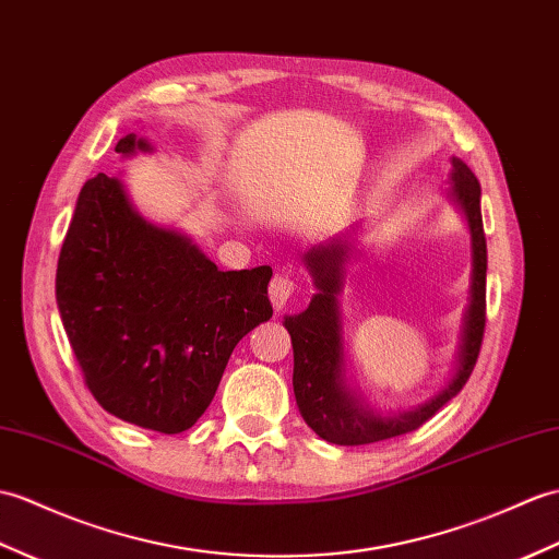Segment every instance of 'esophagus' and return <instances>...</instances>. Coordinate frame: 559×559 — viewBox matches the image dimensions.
<instances>
[{
	"label": "esophagus",
	"instance_id": "esophagus-1",
	"mask_svg": "<svg viewBox=\"0 0 559 559\" xmlns=\"http://www.w3.org/2000/svg\"><path fill=\"white\" fill-rule=\"evenodd\" d=\"M295 288H297L295 278L290 274H285V271H278V274L271 278V285H269L271 305H274L276 309H281L295 295Z\"/></svg>",
	"mask_w": 559,
	"mask_h": 559
}]
</instances>
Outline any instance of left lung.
Returning a JSON list of instances; mask_svg holds the SVG:
<instances>
[{
  "label": "left lung",
  "instance_id": "8db88e82",
  "mask_svg": "<svg viewBox=\"0 0 559 559\" xmlns=\"http://www.w3.org/2000/svg\"><path fill=\"white\" fill-rule=\"evenodd\" d=\"M452 174V194L460 202L472 228L474 248V278L472 305L466 311L464 341L460 353V367L452 381L433 400L421 407L397 414L393 419H381L361 409L343 385V343H341V311L338 293L343 285V264L349 248L343 240H335L321 248L309 250L305 262L319 293L311 297L309 307L297 317H285V329L293 341V388L295 400L305 421L314 428L317 436L335 445H369L379 440L395 438L417 431L433 414L455 397L476 367L486 331V233L481 218V186L472 168L455 159Z\"/></svg>",
  "mask_w": 559,
  "mask_h": 559
}]
</instances>
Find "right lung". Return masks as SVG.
<instances>
[{"label": "right lung", "instance_id": "add662e5", "mask_svg": "<svg viewBox=\"0 0 559 559\" xmlns=\"http://www.w3.org/2000/svg\"><path fill=\"white\" fill-rule=\"evenodd\" d=\"M133 133L116 152L147 150ZM271 266L218 271L188 238L145 224L116 178L78 194L57 305L87 391L114 417L180 433L212 405L233 347L274 314Z\"/></svg>", "mask_w": 559, "mask_h": 559}]
</instances>
